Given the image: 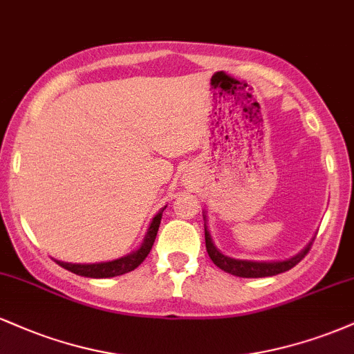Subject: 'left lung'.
Here are the masks:
<instances>
[{
    "instance_id": "obj_1",
    "label": "left lung",
    "mask_w": 354,
    "mask_h": 354,
    "mask_svg": "<svg viewBox=\"0 0 354 354\" xmlns=\"http://www.w3.org/2000/svg\"><path fill=\"white\" fill-rule=\"evenodd\" d=\"M205 241H206V251H208L211 261L216 265L219 270L226 271V273L239 276V278H265V276H274L284 271L291 270V268L298 265L299 261L310 253L311 243L308 245L301 253H298L293 258L286 259V261H245V259H234L230 256H225L219 253L216 246L213 245V239L208 228L205 226Z\"/></svg>"
}]
</instances>
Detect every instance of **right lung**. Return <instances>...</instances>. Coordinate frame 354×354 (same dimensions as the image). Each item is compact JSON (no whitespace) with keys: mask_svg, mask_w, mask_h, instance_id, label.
I'll return each instance as SVG.
<instances>
[{"mask_svg":"<svg viewBox=\"0 0 354 354\" xmlns=\"http://www.w3.org/2000/svg\"><path fill=\"white\" fill-rule=\"evenodd\" d=\"M165 208L153 218L151 225H149L148 228V233H146L145 236L143 245H141L140 250H136L135 253L124 256V258L115 259V261L95 263V265H73V263H63V261H56V263H58L61 268H64V270L71 271V273L80 274V276H86V278H113V276L129 273V271H133L135 268L140 266L141 263L145 261L146 256L149 254V251H151Z\"/></svg>","mask_w":354,"mask_h":354,"instance_id":"add662e5","label":"right lung"}]
</instances>
